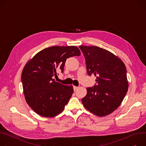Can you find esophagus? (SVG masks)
I'll list each match as a JSON object with an SVG mask.
<instances>
[{
  "label": "esophagus",
  "mask_w": 146,
  "mask_h": 146,
  "mask_svg": "<svg viewBox=\"0 0 146 146\" xmlns=\"http://www.w3.org/2000/svg\"><path fill=\"white\" fill-rule=\"evenodd\" d=\"M78 88H79V87H77V86H73V89H74V91H76V90H77V89H78Z\"/></svg>",
  "instance_id": "34e87169"
}]
</instances>
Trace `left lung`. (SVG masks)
<instances>
[{
	"label": "left lung",
	"mask_w": 146,
	"mask_h": 146,
	"mask_svg": "<svg viewBox=\"0 0 146 146\" xmlns=\"http://www.w3.org/2000/svg\"><path fill=\"white\" fill-rule=\"evenodd\" d=\"M86 60L87 72L96 77L97 84L87 87L82 99L84 108L103 117L117 109L127 92L126 67L117 56L98 46H80Z\"/></svg>",
	"instance_id": "left-lung-1"
}]
</instances>
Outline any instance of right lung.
<instances>
[{
  "mask_svg": "<svg viewBox=\"0 0 146 146\" xmlns=\"http://www.w3.org/2000/svg\"><path fill=\"white\" fill-rule=\"evenodd\" d=\"M74 46H54L36 54L23 67L21 79L25 100L32 109L44 117L62 113L73 93V86L55 81L57 72L63 73L67 58L80 56Z\"/></svg>",
  "mask_w": 146,
  "mask_h": 146,
  "instance_id": "right-lung-1",
  "label": "right lung"
}]
</instances>
